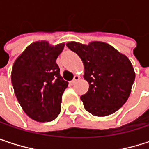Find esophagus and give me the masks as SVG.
I'll return each instance as SVG.
<instances>
[{
  "label": "esophagus",
  "instance_id": "1",
  "mask_svg": "<svg viewBox=\"0 0 149 149\" xmlns=\"http://www.w3.org/2000/svg\"><path fill=\"white\" fill-rule=\"evenodd\" d=\"M79 79H80V77H79V76H77V75H76V76H74V78L72 80L71 84H75L77 83V81H78Z\"/></svg>",
  "mask_w": 149,
  "mask_h": 149
}]
</instances>
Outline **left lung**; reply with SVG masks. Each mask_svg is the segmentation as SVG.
Segmentation results:
<instances>
[{
	"label": "left lung",
	"mask_w": 149,
	"mask_h": 149,
	"mask_svg": "<svg viewBox=\"0 0 149 149\" xmlns=\"http://www.w3.org/2000/svg\"><path fill=\"white\" fill-rule=\"evenodd\" d=\"M84 65L88 92L81 96L84 109L96 116H106L117 111L128 100L134 84V71L130 59L114 47L94 41L88 45L69 42Z\"/></svg>",
	"instance_id": "8db88e82"
}]
</instances>
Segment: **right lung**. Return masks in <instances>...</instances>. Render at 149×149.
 <instances>
[{"label":"right lung","instance_id":"add662e5","mask_svg":"<svg viewBox=\"0 0 149 149\" xmlns=\"http://www.w3.org/2000/svg\"><path fill=\"white\" fill-rule=\"evenodd\" d=\"M64 46L34 42L13 65L11 81L17 100L25 113L37 122H51L60 113L62 95L68 82L60 76L56 59Z\"/></svg>","mask_w":149,"mask_h":149}]
</instances>
